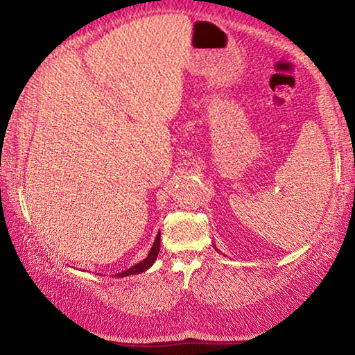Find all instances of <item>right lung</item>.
Instances as JSON below:
<instances>
[{
  "mask_svg": "<svg viewBox=\"0 0 355 355\" xmlns=\"http://www.w3.org/2000/svg\"><path fill=\"white\" fill-rule=\"evenodd\" d=\"M159 243H161V235L158 232V235H156V239L152 245V249H150V252H148V255L144 258L142 261L135 264V266H131L130 269H125V271H122V272H117L116 277H128V275L141 274L144 271H147L148 268H152V264L155 263L156 257H158V254H159Z\"/></svg>",
  "mask_w": 355,
  "mask_h": 355,
  "instance_id": "obj_1",
  "label": "right lung"
}]
</instances>
